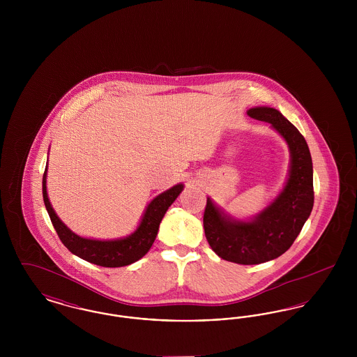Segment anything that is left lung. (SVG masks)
<instances>
[{"label":"left lung","instance_id":"obj_1","mask_svg":"<svg viewBox=\"0 0 357 357\" xmlns=\"http://www.w3.org/2000/svg\"><path fill=\"white\" fill-rule=\"evenodd\" d=\"M248 115L269 123L287 142L290 153L287 183L272 202L250 220L231 217L208 197L204 227L215 255L241 265H257L284 255L300 234L314 202L313 166L304 136L280 111L255 107Z\"/></svg>","mask_w":357,"mask_h":357}]
</instances>
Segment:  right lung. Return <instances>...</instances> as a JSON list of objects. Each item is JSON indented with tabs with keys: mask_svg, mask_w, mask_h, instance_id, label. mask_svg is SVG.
Returning a JSON list of instances; mask_svg holds the SVG:
<instances>
[{
	"mask_svg": "<svg viewBox=\"0 0 357 357\" xmlns=\"http://www.w3.org/2000/svg\"><path fill=\"white\" fill-rule=\"evenodd\" d=\"M47 171L48 166L43 176V198L57 236L70 253L104 268L127 266L147 255L158 236L159 225L166 211L185 187L183 183H178L156 195L147 204L139 226L130 236L116 239H92L75 234L54 213L47 192Z\"/></svg>",
	"mask_w": 357,
	"mask_h": 357,
	"instance_id": "1",
	"label": "right lung"
}]
</instances>
